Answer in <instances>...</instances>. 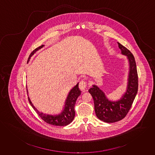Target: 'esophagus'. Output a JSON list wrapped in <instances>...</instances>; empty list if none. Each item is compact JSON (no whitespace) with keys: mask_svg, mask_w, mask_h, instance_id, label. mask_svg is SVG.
<instances>
[{"mask_svg":"<svg viewBox=\"0 0 155 155\" xmlns=\"http://www.w3.org/2000/svg\"><path fill=\"white\" fill-rule=\"evenodd\" d=\"M87 83L84 80H82L80 83H79V88L82 91H84L86 90V87H87Z\"/></svg>","mask_w":155,"mask_h":155,"instance_id":"obj_1","label":"esophagus"}]
</instances>
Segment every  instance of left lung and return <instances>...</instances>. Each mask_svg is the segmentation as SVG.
I'll use <instances>...</instances> for the list:
<instances>
[{"label":"left lung","instance_id":"1","mask_svg":"<svg viewBox=\"0 0 155 155\" xmlns=\"http://www.w3.org/2000/svg\"><path fill=\"white\" fill-rule=\"evenodd\" d=\"M121 53L125 55L129 63L127 90L120 100L109 101L105 93L97 86L93 85L88 92L93 97L97 117L103 122L112 123L122 120L129 112L138 91V75L133 54L118 42Z\"/></svg>","mask_w":155,"mask_h":155}]
</instances>
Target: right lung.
Listing matches in <instances>:
<instances>
[{"instance_id":"1","label":"right lung","mask_w":155,"mask_h":155,"mask_svg":"<svg viewBox=\"0 0 155 155\" xmlns=\"http://www.w3.org/2000/svg\"><path fill=\"white\" fill-rule=\"evenodd\" d=\"M43 47H44V45H41V46H39L38 48H36L31 52L29 56L28 61H30L31 57L33 56V55L35 52ZM80 94H81V91L78 88V83H77L76 86H74L70 90L69 94L65 101L64 109L62 110V112L59 114L54 115L45 114H43V112H39L33 106V103H31L29 97H28V101L30 103L31 106L34 109V110L37 112V114L44 121L52 125L65 126L70 124L73 120L75 117V110H74L75 104L77 98Z\"/></svg>"}]
</instances>
